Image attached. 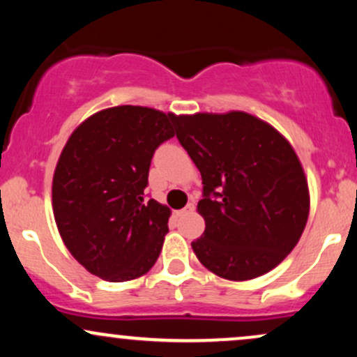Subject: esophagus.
Segmentation results:
<instances>
[{"label":"esophagus","mask_w":357,"mask_h":357,"mask_svg":"<svg viewBox=\"0 0 357 357\" xmlns=\"http://www.w3.org/2000/svg\"><path fill=\"white\" fill-rule=\"evenodd\" d=\"M192 210H195V203H188L186 206L183 208V210L176 211V215H178V216H183V215H186V213H190V211H192Z\"/></svg>","instance_id":"esophagus-1"}]
</instances>
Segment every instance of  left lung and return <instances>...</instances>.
<instances>
[{
	"instance_id": "obj_1",
	"label": "left lung",
	"mask_w": 357,
	"mask_h": 357,
	"mask_svg": "<svg viewBox=\"0 0 357 357\" xmlns=\"http://www.w3.org/2000/svg\"><path fill=\"white\" fill-rule=\"evenodd\" d=\"M176 137L203 179L206 228L192 252L227 280H250L292 252L309 218V188L296 151L267 122L228 114L174 116Z\"/></svg>"
}]
</instances>
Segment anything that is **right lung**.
Returning <instances> with one entry per match:
<instances>
[{"instance_id": "add662e5", "label": "right lung", "mask_w": 357, "mask_h": 357, "mask_svg": "<svg viewBox=\"0 0 357 357\" xmlns=\"http://www.w3.org/2000/svg\"><path fill=\"white\" fill-rule=\"evenodd\" d=\"M173 114L119 105L68 137L53 174V215L65 247L93 275L127 282L161 253L169 208L146 199L151 159L174 136Z\"/></svg>"}]
</instances>
